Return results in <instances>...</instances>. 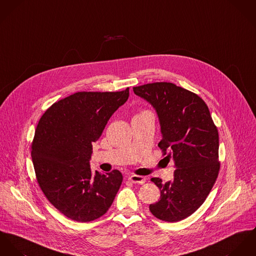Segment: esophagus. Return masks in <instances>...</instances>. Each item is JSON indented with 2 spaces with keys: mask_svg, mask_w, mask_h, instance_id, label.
<instances>
[{
  "mask_svg": "<svg viewBox=\"0 0 256 256\" xmlns=\"http://www.w3.org/2000/svg\"><path fill=\"white\" fill-rule=\"evenodd\" d=\"M128 180L134 182V184H144L146 182V178L142 176H138V174H132L128 176Z\"/></svg>",
  "mask_w": 256,
  "mask_h": 256,
  "instance_id": "1",
  "label": "esophagus"
}]
</instances>
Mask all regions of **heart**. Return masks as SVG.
I'll return each mask as SVG.
<instances>
[{"label":"heart","instance_id":"heart-1","mask_svg":"<svg viewBox=\"0 0 256 256\" xmlns=\"http://www.w3.org/2000/svg\"><path fill=\"white\" fill-rule=\"evenodd\" d=\"M144 113H150V112H148V111H142L140 114H144Z\"/></svg>","mask_w":256,"mask_h":256}]
</instances>
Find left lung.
Segmentation results:
<instances>
[{"label": "left lung", "mask_w": 256, "mask_h": 256, "mask_svg": "<svg viewBox=\"0 0 256 256\" xmlns=\"http://www.w3.org/2000/svg\"><path fill=\"white\" fill-rule=\"evenodd\" d=\"M134 91L155 108L163 134L158 146L176 167L170 182L151 178L161 196L149 210L162 221L178 222L203 204L218 178L217 126L203 99L180 86L153 82L136 86Z\"/></svg>", "instance_id": "1"}]
</instances>
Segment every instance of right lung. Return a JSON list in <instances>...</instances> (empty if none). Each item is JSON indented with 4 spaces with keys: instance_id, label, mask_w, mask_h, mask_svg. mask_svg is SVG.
Returning a JSON list of instances; mask_svg holds the SVG:
<instances>
[{
    "instance_id": "add662e5",
    "label": "right lung",
    "mask_w": 256,
    "mask_h": 256,
    "mask_svg": "<svg viewBox=\"0 0 256 256\" xmlns=\"http://www.w3.org/2000/svg\"><path fill=\"white\" fill-rule=\"evenodd\" d=\"M130 88L116 92L82 91L54 103L41 116L31 144L37 182L62 214L90 222L111 207L122 182L120 170L91 172L92 143L97 142Z\"/></svg>"
}]
</instances>
